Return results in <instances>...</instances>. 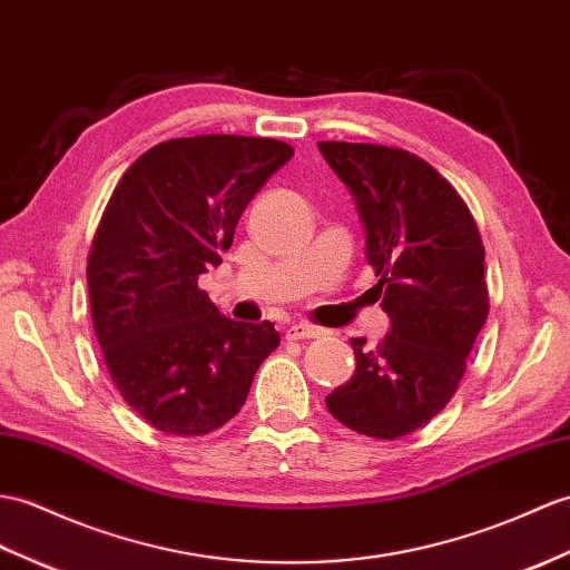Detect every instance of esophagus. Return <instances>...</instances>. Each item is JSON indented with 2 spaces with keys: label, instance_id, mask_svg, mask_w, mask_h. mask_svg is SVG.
I'll return each instance as SVG.
<instances>
[{
  "label": "esophagus",
  "instance_id": "obj_1",
  "mask_svg": "<svg viewBox=\"0 0 570 570\" xmlns=\"http://www.w3.org/2000/svg\"><path fill=\"white\" fill-rule=\"evenodd\" d=\"M321 335H323V327L311 325V323H296L286 330V340H313Z\"/></svg>",
  "mask_w": 570,
  "mask_h": 570
}]
</instances>
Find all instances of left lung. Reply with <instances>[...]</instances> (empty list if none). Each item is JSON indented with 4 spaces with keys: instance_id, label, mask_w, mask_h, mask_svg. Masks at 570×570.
<instances>
[{
    "instance_id": "obj_1",
    "label": "left lung",
    "mask_w": 570,
    "mask_h": 570,
    "mask_svg": "<svg viewBox=\"0 0 570 570\" xmlns=\"http://www.w3.org/2000/svg\"><path fill=\"white\" fill-rule=\"evenodd\" d=\"M317 148L354 196L391 317L376 350L352 340L354 376L325 403L354 432L401 440L452 401L491 308L479 225L452 184L413 153L345 140Z\"/></svg>"
}]
</instances>
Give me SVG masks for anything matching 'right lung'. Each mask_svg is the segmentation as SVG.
Listing matches in <instances>:
<instances>
[{
  "mask_svg": "<svg viewBox=\"0 0 570 570\" xmlns=\"http://www.w3.org/2000/svg\"><path fill=\"white\" fill-rule=\"evenodd\" d=\"M291 155L274 138H171L126 169L104 208L87 257L91 323L118 393L155 430L223 428L279 347L272 323L218 313L198 276L223 262L245 206Z\"/></svg>",
  "mask_w": 570,
  "mask_h": 570,
  "instance_id": "add662e5",
  "label": "right lung"
}]
</instances>
